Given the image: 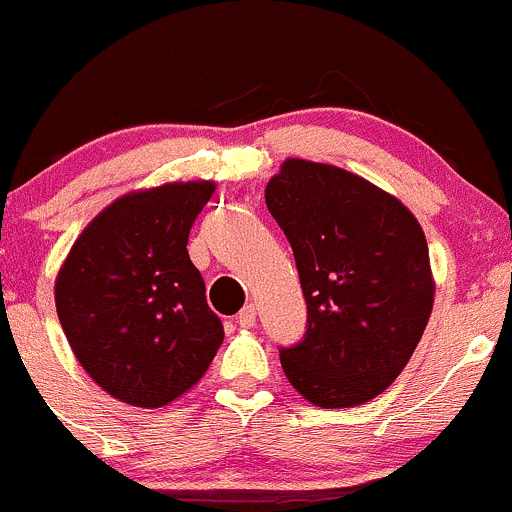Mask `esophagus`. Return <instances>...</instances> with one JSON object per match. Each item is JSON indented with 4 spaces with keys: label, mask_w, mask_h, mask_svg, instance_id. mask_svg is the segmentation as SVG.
<instances>
[{
    "label": "esophagus",
    "mask_w": 512,
    "mask_h": 512,
    "mask_svg": "<svg viewBox=\"0 0 512 512\" xmlns=\"http://www.w3.org/2000/svg\"><path fill=\"white\" fill-rule=\"evenodd\" d=\"M235 320H238L240 328H252V325H255V320H257V308L250 303V306H245L243 311L238 313V318H235Z\"/></svg>",
    "instance_id": "34e87169"
}]
</instances>
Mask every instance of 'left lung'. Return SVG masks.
Wrapping results in <instances>:
<instances>
[{
	"mask_svg": "<svg viewBox=\"0 0 512 512\" xmlns=\"http://www.w3.org/2000/svg\"><path fill=\"white\" fill-rule=\"evenodd\" d=\"M306 296V333L279 350L286 379L320 408H352L389 389L432 311L425 233L367 179L286 160L265 192Z\"/></svg>",
	"mask_w": 512,
	"mask_h": 512,
	"instance_id": "1",
	"label": "left lung"
}]
</instances>
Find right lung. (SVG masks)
Instances as JSON below:
<instances>
[{
	"instance_id": "add662e5",
	"label": "right lung",
	"mask_w": 512,
	"mask_h": 512,
	"mask_svg": "<svg viewBox=\"0 0 512 512\" xmlns=\"http://www.w3.org/2000/svg\"><path fill=\"white\" fill-rule=\"evenodd\" d=\"M213 182L121 196L82 230L55 282L77 362L123 403L160 408L189 391L223 342L187 252Z\"/></svg>"
}]
</instances>
